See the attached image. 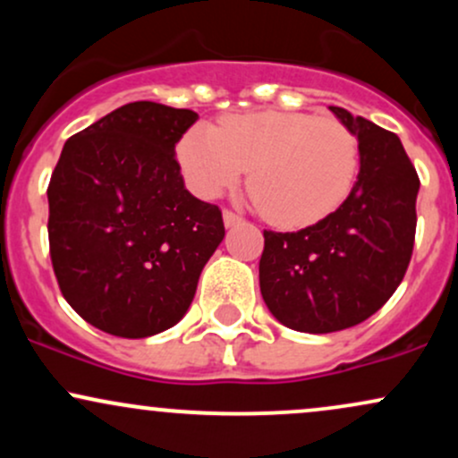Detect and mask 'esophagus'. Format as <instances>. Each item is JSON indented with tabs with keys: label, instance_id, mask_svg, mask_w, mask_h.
<instances>
[{
	"label": "esophagus",
	"instance_id": "esophagus-1",
	"mask_svg": "<svg viewBox=\"0 0 458 458\" xmlns=\"http://www.w3.org/2000/svg\"><path fill=\"white\" fill-rule=\"evenodd\" d=\"M241 222H243V217H241V215H236L234 211H228V208H225V211H224V224H225V228H233V225L241 224Z\"/></svg>",
	"mask_w": 458,
	"mask_h": 458
}]
</instances>
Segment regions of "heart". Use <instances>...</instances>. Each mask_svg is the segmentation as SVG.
Wrapping results in <instances>:
<instances>
[{
    "label": "heart",
    "mask_w": 458,
    "mask_h": 458,
    "mask_svg": "<svg viewBox=\"0 0 458 458\" xmlns=\"http://www.w3.org/2000/svg\"><path fill=\"white\" fill-rule=\"evenodd\" d=\"M189 187L215 198L250 170L260 211L280 225H308L340 207L355 185L360 146L335 118L303 112L230 114L193 124L176 148Z\"/></svg>",
    "instance_id": "obj_1"
}]
</instances>
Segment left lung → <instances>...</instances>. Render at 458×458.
Instances as JSON below:
<instances>
[{"label":"left lung","mask_w":458,"mask_h":458,"mask_svg":"<svg viewBox=\"0 0 458 458\" xmlns=\"http://www.w3.org/2000/svg\"><path fill=\"white\" fill-rule=\"evenodd\" d=\"M360 141V174L346 199L297 233L265 230L260 293L286 327L331 334L360 325L403 282L415 241L420 178L392 131L329 107Z\"/></svg>","instance_id":"1"}]
</instances>
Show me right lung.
I'll list each match as a JSON object with an SVG mask.
<instances>
[{
  "instance_id": "right-lung-1",
  "label": "right lung",
  "mask_w": 458,
  "mask_h": 458,
  "mask_svg": "<svg viewBox=\"0 0 458 458\" xmlns=\"http://www.w3.org/2000/svg\"><path fill=\"white\" fill-rule=\"evenodd\" d=\"M191 109L135 101L66 140L47 198L49 254L83 320L148 338L185 317L225 230L215 204L182 182L176 144Z\"/></svg>"
}]
</instances>
